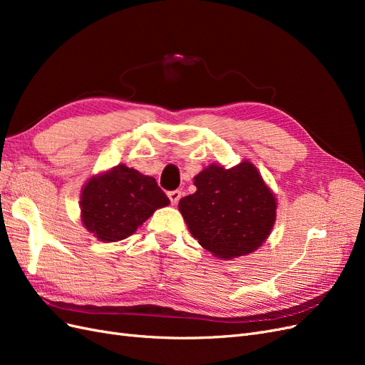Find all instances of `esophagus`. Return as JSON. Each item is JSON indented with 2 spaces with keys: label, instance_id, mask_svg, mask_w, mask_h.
I'll use <instances>...</instances> for the list:
<instances>
[{
  "label": "esophagus",
  "instance_id": "esophagus-1",
  "mask_svg": "<svg viewBox=\"0 0 365 365\" xmlns=\"http://www.w3.org/2000/svg\"><path fill=\"white\" fill-rule=\"evenodd\" d=\"M180 197H181V192H180V190H172V192H169V200H170V202H172L173 205L180 201Z\"/></svg>",
  "mask_w": 365,
  "mask_h": 365
}]
</instances>
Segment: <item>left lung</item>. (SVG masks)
<instances>
[{
	"instance_id": "obj_1",
	"label": "left lung",
	"mask_w": 365,
	"mask_h": 365,
	"mask_svg": "<svg viewBox=\"0 0 365 365\" xmlns=\"http://www.w3.org/2000/svg\"><path fill=\"white\" fill-rule=\"evenodd\" d=\"M196 192L178 208L192 236L213 256L230 260L256 251L275 222V196L250 161L212 164L195 176Z\"/></svg>"
}]
</instances>
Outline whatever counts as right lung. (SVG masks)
<instances>
[{
	"label": "right lung",
	"instance_id": "add662e5",
	"mask_svg": "<svg viewBox=\"0 0 365 365\" xmlns=\"http://www.w3.org/2000/svg\"><path fill=\"white\" fill-rule=\"evenodd\" d=\"M169 204L155 178L118 164L83 185L81 217L98 240L117 242L134 235L157 208Z\"/></svg>",
	"mask_w": 365,
	"mask_h": 365
}]
</instances>
